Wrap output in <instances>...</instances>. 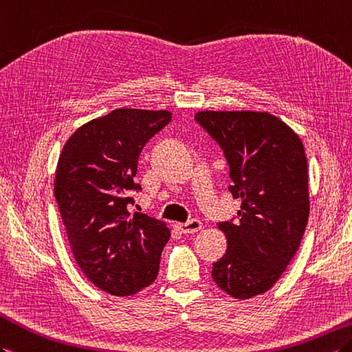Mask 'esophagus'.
Instances as JSON below:
<instances>
[{
    "label": "esophagus",
    "instance_id": "obj_1",
    "mask_svg": "<svg viewBox=\"0 0 352 352\" xmlns=\"http://www.w3.org/2000/svg\"><path fill=\"white\" fill-rule=\"evenodd\" d=\"M201 226H202V223H201V220H198V219H190V220H187L186 223H177L175 225L177 230L179 232H183V234L198 232L201 230Z\"/></svg>",
    "mask_w": 352,
    "mask_h": 352
}]
</instances>
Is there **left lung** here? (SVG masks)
<instances>
[{
    "mask_svg": "<svg viewBox=\"0 0 352 352\" xmlns=\"http://www.w3.org/2000/svg\"><path fill=\"white\" fill-rule=\"evenodd\" d=\"M198 124L223 150L239 220L220 222L228 249L213 280L234 298L267 292L283 274L309 219L307 160L298 135L268 112L201 111Z\"/></svg>",
    "mask_w": 352,
    "mask_h": 352,
    "instance_id": "1",
    "label": "left lung"
}]
</instances>
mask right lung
Returning <instances> with one entry per match:
<instances>
[{
	"instance_id": "obj_1",
	"label": "right lung",
	"mask_w": 352,
	"mask_h": 352,
	"mask_svg": "<svg viewBox=\"0 0 352 352\" xmlns=\"http://www.w3.org/2000/svg\"><path fill=\"white\" fill-rule=\"evenodd\" d=\"M173 118L168 111L116 109L80 126L65 142L54 193L70 249L97 288L132 296L156 280L170 231L130 213L141 190L133 182L144 145Z\"/></svg>"
}]
</instances>
